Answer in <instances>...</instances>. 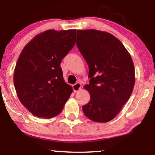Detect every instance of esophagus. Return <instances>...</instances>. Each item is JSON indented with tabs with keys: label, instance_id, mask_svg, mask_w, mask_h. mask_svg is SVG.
Returning a JSON list of instances; mask_svg holds the SVG:
<instances>
[{
	"label": "esophagus",
	"instance_id": "esophagus-1",
	"mask_svg": "<svg viewBox=\"0 0 155 155\" xmlns=\"http://www.w3.org/2000/svg\"><path fill=\"white\" fill-rule=\"evenodd\" d=\"M81 87H82V85H81V84L80 83V82H77V83L73 84V89L74 92H78V91H79L80 89H81Z\"/></svg>",
	"mask_w": 155,
	"mask_h": 155
}]
</instances>
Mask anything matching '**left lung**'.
Returning a JSON list of instances; mask_svg holds the SVG:
<instances>
[{
  "mask_svg": "<svg viewBox=\"0 0 155 155\" xmlns=\"http://www.w3.org/2000/svg\"><path fill=\"white\" fill-rule=\"evenodd\" d=\"M76 44L87 63L90 78L84 85L90 99L82 111L93 121L109 122L119 113L134 87L130 55L116 37L96 29L77 30Z\"/></svg>",
  "mask_w": 155,
  "mask_h": 155,
  "instance_id": "obj_1",
  "label": "left lung"
}]
</instances>
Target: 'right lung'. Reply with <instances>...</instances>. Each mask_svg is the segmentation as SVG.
Returning a JSON list of instances; mask_svg holds the SVG:
<instances>
[{
	"label": "right lung",
	"mask_w": 155,
	"mask_h": 155,
	"mask_svg": "<svg viewBox=\"0 0 155 155\" xmlns=\"http://www.w3.org/2000/svg\"><path fill=\"white\" fill-rule=\"evenodd\" d=\"M76 29H49L23 48L14 71V85L21 103L39 118L58 115L73 92L60 64L75 44Z\"/></svg>",
	"instance_id": "right-lung-1"
}]
</instances>
